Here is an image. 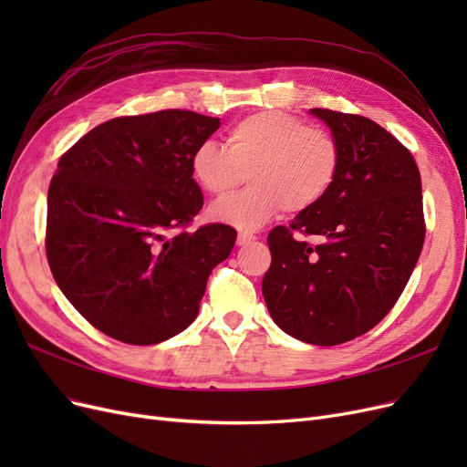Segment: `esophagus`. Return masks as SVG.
I'll use <instances>...</instances> for the list:
<instances>
[{
    "mask_svg": "<svg viewBox=\"0 0 467 467\" xmlns=\"http://www.w3.org/2000/svg\"><path fill=\"white\" fill-rule=\"evenodd\" d=\"M253 239H255V235H253V234L239 232V235H237V245H247V244L253 242Z\"/></svg>",
    "mask_w": 467,
    "mask_h": 467,
    "instance_id": "esophagus-1",
    "label": "esophagus"
}]
</instances>
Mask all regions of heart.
<instances>
[{"label":"heart","instance_id":"1","mask_svg":"<svg viewBox=\"0 0 467 467\" xmlns=\"http://www.w3.org/2000/svg\"><path fill=\"white\" fill-rule=\"evenodd\" d=\"M341 171L337 138L280 110L253 112L234 124L225 150L202 142L192 151L191 175L210 196H228L245 175L251 187L210 206V218L239 230H257L280 210L286 214L317 206Z\"/></svg>","mask_w":467,"mask_h":467}]
</instances>
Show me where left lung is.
<instances>
[{"label":"left lung","instance_id":"obj_1","mask_svg":"<svg viewBox=\"0 0 467 467\" xmlns=\"http://www.w3.org/2000/svg\"><path fill=\"white\" fill-rule=\"evenodd\" d=\"M341 146L329 194L266 237L268 312L309 345L352 341L400 300L425 244L420 173L398 138L374 120L312 109ZM317 242L312 244L308 237Z\"/></svg>","mask_w":467,"mask_h":467}]
</instances>
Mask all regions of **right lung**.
Instances as JSON below:
<instances>
[{
    "label": "right lung",
    "instance_id": "1",
    "mask_svg": "<svg viewBox=\"0 0 467 467\" xmlns=\"http://www.w3.org/2000/svg\"><path fill=\"white\" fill-rule=\"evenodd\" d=\"M220 119L165 109L95 126L50 181L47 259L56 285L95 329L155 345L199 316L212 268L230 257L235 230L187 232L204 199L192 151Z\"/></svg>",
    "mask_w": 467,
    "mask_h": 467
}]
</instances>
